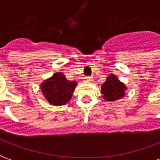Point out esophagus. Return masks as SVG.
Returning a JSON list of instances; mask_svg holds the SVG:
<instances>
[{"label":"esophagus","instance_id":"esophagus-1","mask_svg":"<svg viewBox=\"0 0 160 160\" xmlns=\"http://www.w3.org/2000/svg\"><path fill=\"white\" fill-rule=\"evenodd\" d=\"M84 79H85V80H86V81H91V80H92V77H91V76L85 77Z\"/></svg>","mask_w":160,"mask_h":160}]
</instances>
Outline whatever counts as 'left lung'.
I'll list each match as a JSON object with an SVG mask.
<instances>
[{"label":"left lung","mask_w":160,"mask_h":160,"mask_svg":"<svg viewBox=\"0 0 160 160\" xmlns=\"http://www.w3.org/2000/svg\"><path fill=\"white\" fill-rule=\"evenodd\" d=\"M126 89L124 84L120 82L113 74H111L103 84L101 93L103 94V98L105 100L115 101L123 97Z\"/></svg>","instance_id":"left-lung-1"}]
</instances>
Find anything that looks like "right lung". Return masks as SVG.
<instances>
[{
  "label": "right lung",
  "mask_w": 160,
  "mask_h": 160,
  "mask_svg": "<svg viewBox=\"0 0 160 160\" xmlns=\"http://www.w3.org/2000/svg\"><path fill=\"white\" fill-rule=\"evenodd\" d=\"M77 83L69 81L62 73H56L41 85L44 97L50 104L62 105L71 99Z\"/></svg>",
  "instance_id": "obj_1"
}]
</instances>
